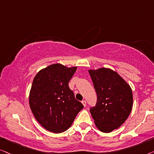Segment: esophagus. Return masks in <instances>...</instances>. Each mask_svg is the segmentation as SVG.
Masks as SVG:
<instances>
[{
    "label": "esophagus",
    "instance_id": "esophagus-1",
    "mask_svg": "<svg viewBox=\"0 0 154 154\" xmlns=\"http://www.w3.org/2000/svg\"><path fill=\"white\" fill-rule=\"evenodd\" d=\"M82 105H84V107H86V100H82Z\"/></svg>",
    "mask_w": 154,
    "mask_h": 154
}]
</instances>
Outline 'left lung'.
Wrapping results in <instances>:
<instances>
[{"instance_id": "left-lung-1", "label": "left lung", "mask_w": 154, "mask_h": 154, "mask_svg": "<svg viewBox=\"0 0 154 154\" xmlns=\"http://www.w3.org/2000/svg\"><path fill=\"white\" fill-rule=\"evenodd\" d=\"M98 100L90 109L96 126L103 133L118 129L133 108L131 87L116 71L107 68L88 70Z\"/></svg>"}]
</instances>
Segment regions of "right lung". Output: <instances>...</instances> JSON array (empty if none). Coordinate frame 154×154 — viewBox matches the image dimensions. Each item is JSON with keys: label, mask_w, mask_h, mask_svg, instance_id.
<instances>
[{"label": "right lung", "mask_w": 154, "mask_h": 154, "mask_svg": "<svg viewBox=\"0 0 154 154\" xmlns=\"http://www.w3.org/2000/svg\"><path fill=\"white\" fill-rule=\"evenodd\" d=\"M77 68L51 64L39 71L33 79L30 108L38 122L51 133L67 131L84 107L68 86Z\"/></svg>", "instance_id": "right-lung-1"}]
</instances>
